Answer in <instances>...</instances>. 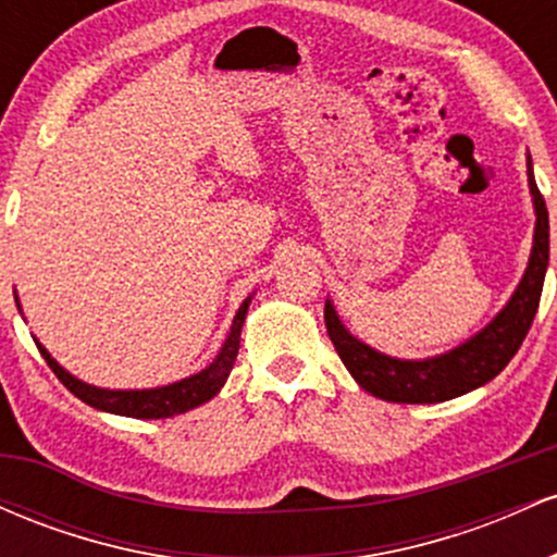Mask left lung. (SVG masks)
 Wrapping results in <instances>:
<instances>
[{"mask_svg":"<svg viewBox=\"0 0 557 557\" xmlns=\"http://www.w3.org/2000/svg\"><path fill=\"white\" fill-rule=\"evenodd\" d=\"M527 177L536 216L529 264L508 304L469 341L430 359H395L350 335L327 298L324 324L330 341L345 369L367 393L389 403H443L487 385L508 367L534 322L549 261V220L545 198L534 181L532 157H527Z\"/></svg>","mask_w":557,"mask_h":557,"instance_id":"obj_1","label":"left lung"}]
</instances>
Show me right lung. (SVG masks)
I'll return each mask as SVG.
<instances>
[{
    "label": "right lung",
    "mask_w": 557,
    "mask_h": 557,
    "mask_svg": "<svg viewBox=\"0 0 557 557\" xmlns=\"http://www.w3.org/2000/svg\"><path fill=\"white\" fill-rule=\"evenodd\" d=\"M253 293L240 304L238 314L233 317V324H230V332L222 343L220 354L214 356V361L209 363L207 369L201 372L185 376V380L172 382V385H162V387H149V389H110V387H96L88 385V382L78 380L67 372L65 367H60L52 359L47 348L36 341L38 350H41L44 361L49 363V369L57 374V380L65 385L75 398H81L83 403L96 408V411H107V413H117V417H131V419H168V417H177V413L190 411V408L203 406L207 400H212L216 393H220L222 385L227 382L230 369H233L235 356H238L240 348V330L243 322H246L248 306H251ZM17 309H21V298L15 296ZM23 314V309H21Z\"/></svg>",
    "instance_id": "right-lung-1"
}]
</instances>
